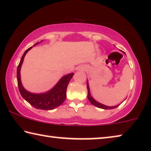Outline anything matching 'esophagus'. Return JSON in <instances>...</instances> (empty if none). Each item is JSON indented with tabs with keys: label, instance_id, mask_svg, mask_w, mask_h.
<instances>
[{
	"label": "esophagus",
	"instance_id": "esophagus-1",
	"mask_svg": "<svg viewBox=\"0 0 151 151\" xmlns=\"http://www.w3.org/2000/svg\"><path fill=\"white\" fill-rule=\"evenodd\" d=\"M77 70H78V71H84V66H79V67H77Z\"/></svg>",
	"mask_w": 151,
	"mask_h": 151
}]
</instances>
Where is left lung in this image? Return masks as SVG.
<instances>
[{"mask_svg": "<svg viewBox=\"0 0 151 151\" xmlns=\"http://www.w3.org/2000/svg\"><path fill=\"white\" fill-rule=\"evenodd\" d=\"M87 89H88L87 98L88 99V100L90 101V102L93 105H94L95 106H97V107H98V108L102 109H113L116 108V107H117L119 104H119V105H117V106H106V105H104V104H101V103L97 102V101L95 100V99L91 96V94L90 88H89V84H88V80H87Z\"/></svg>", "mask_w": 151, "mask_h": 151, "instance_id": "1", "label": "left lung"}]
</instances>
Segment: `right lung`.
I'll return each mask as SVG.
<instances>
[{"label":"right lung","instance_id":"obj_1","mask_svg":"<svg viewBox=\"0 0 151 151\" xmlns=\"http://www.w3.org/2000/svg\"><path fill=\"white\" fill-rule=\"evenodd\" d=\"M42 41V40H41L40 42ZM39 43L40 42L36 43L34 46ZM32 47H29L24 51L21 59H20L19 65L18 66L17 81L18 89H19L20 93L22 98L34 108L45 111L53 110V109L57 108L58 106H60L65 100L66 96H67L66 91H67L68 84L73 76L74 73H69L63 76L56 84L51 89L47 92L41 93H31L27 91L22 86L21 78H20V69H21L24 56Z\"/></svg>","mask_w":151,"mask_h":151}]
</instances>
